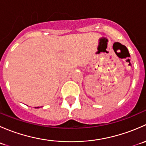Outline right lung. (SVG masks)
Instances as JSON below:
<instances>
[{"label":"right lung","instance_id":"obj_1","mask_svg":"<svg viewBox=\"0 0 146 146\" xmlns=\"http://www.w3.org/2000/svg\"><path fill=\"white\" fill-rule=\"evenodd\" d=\"M35 108H39V107H35Z\"/></svg>","mask_w":146,"mask_h":146}]
</instances>
